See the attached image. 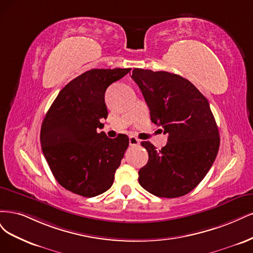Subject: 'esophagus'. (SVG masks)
Here are the masks:
<instances>
[{"instance_id": "1", "label": "esophagus", "mask_w": 253, "mask_h": 253, "mask_svg": "<svg viewBox=\"0 0 253 253\" xmlns=\"http://www.w3.org/2000/svg\"><path fill=\"white\" fill-rule=\"evenodd\" d=\"M140 144V140L138 138H136L135 136H130L129 137V145L130 146H136Z\"/></svg>"}]
</instances>
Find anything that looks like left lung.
Returning <instances> with one entry per match:
<instances>
[{
  "label": "left lung",
  "mask_w": 253,
  "mask_h": 253,
  "mask_svg": "<svg viewBox=\"0 0 253 253\" xmlns=\"http://www.w3.org/2000/svg\"><path fill=\"white\" fill-rule=\"evenodd\" d=\"M151 122L164 128L168 143L162 149L142 142L148 162L138 171V183L160 198L189 193L212 166L219 133L208 100L187 79L167 71L134 68Z\"/></svg>",
  "instance_id": "left-lung-1"
}]
</instances>
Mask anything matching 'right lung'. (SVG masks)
<instances>
[{
	"instance_id": "obj_1",
	"label": "right lung",
	"mask_w": 253,
	"mask_h": 253,
	"mask_svg": "<svg viewBox=\"0 0 253 253\" xmlns=\"http://www.w3.org/2000/svg\"><path fill=\"white\" fill-rule=\"evenodd\" d=\"M130 68L91 69L59 92L41 127V146L55 180L73 193L92 198L113 184L129 138H109L101 119H107L105 91Z\"/></svg>"
}]
</instances>
